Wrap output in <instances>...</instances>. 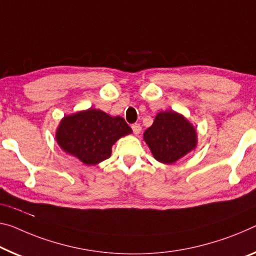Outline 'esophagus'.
I'll list each match as a JSON object with an SVG mask.
<instances>
[{
    "instance_id": "esophagus-1",
    "label": "esophagus",
    "mask_w": 256,
    "mask_h": 256,
    "mask_svg": "<svg viewBox=\"0 0 256 256\" xmlns=\"http://www.w3.org/2000/svg\"><path fill=\"white\" fill-rule=\"evenodd\" d=\"M132 132H134V134H135V135H138V134L142 130V127H140V124H134L132 126Z\"/></svg>"
}]
</instances>
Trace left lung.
Segmentation results:
<instances>
[{
  "mask_svg": "<svg viewBox=\"0 0 256 256\" xmlns=\"http://www.w3.org/2000/svg\"><path fill=\"white\" fill-rule=\"evenodd\" d=\"M144 140L156 160L174 164L196 148V132L183 116L174 111L160 112L144 132Z\"/></svg>",
  "mask_w": 256,
  "mask_h": 256,
  "instance_id": "1",
  "label": "left lung"
}]
</instances>
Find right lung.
Instances as JSON below:
<instances>
[{
  "mask_svg": "<svg viewBox=\"0 0 256 256\" xmlns=\"http://www.w3.org/2000/svg\"><path fill=\"white\" fill-rule=\"evenodd\" d=\"M132 132L124 118L89 108L65 116L57 129L56 140L65 152L90 166L108 159L112 145Z\"/></svg>",
  "mask_w": 256,
  "mask_h": 256,
  "instance_id": "1",
  "label": "right lung"
}]
</instances>
